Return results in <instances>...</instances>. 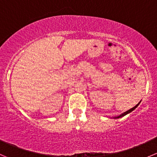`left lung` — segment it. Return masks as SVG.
<instances>
[{"label":"left lung","mask_w":157,"mask_h":157,"mask_svg":"<svg viewBox=\"0 0 157 157\" xmlns=\"http://www.w3.org/2000/svg\"><path fill=\"white\" fill-rule=\"evenodd\" d=\"M140 102H141V101H140V102H138V103L137 104V105H135V106L134 107H133L132 109H129V110H128V111H126L125 112H124V113H122V114H121V115H117V116H114V117H112V118H115V119H117V118H122L123 116H124V115H128V114H129V113H131V112H133V111L134 110V109H135L136 108H137V106H138L139 105V104L140 103Z\"/></svg>","instance_id":"obj_1"}]
</instances>
